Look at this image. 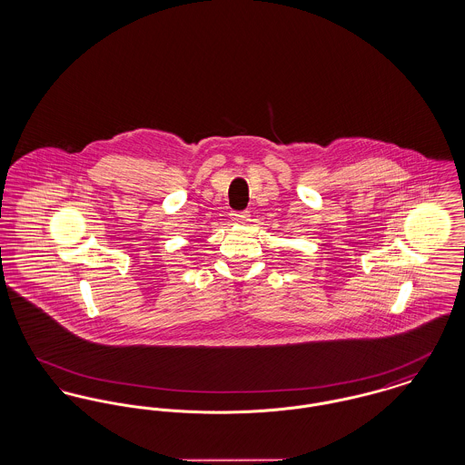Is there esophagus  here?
<instances>
[{
	"mask_svg": "<svg viewBox=\"0 0 465 465\" xmlns=\"http://www.w3.org/2000/svg\"><path fill=\"white\" fill-rule=\"evenodd\" d=\"M249 211H241V213H233L232 214V220L235 223H245L249 222Z\"/></svg>",
	"mask_w": 465,
	"mask_h": 465,
	"instance_id": "34e87169",
	"label": "esophagus"
}]
</instances>
